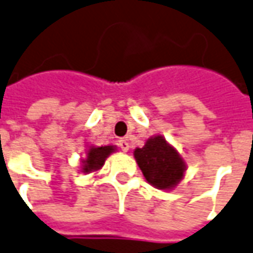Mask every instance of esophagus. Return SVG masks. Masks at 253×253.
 <instances>
[{"mask_svg": "<svg viewBox=\"0 0 253 253\" xmlns=\"http://www.w3.org/2000/svg\"><path fill=\"white\" fill-rule=\"evenodd\" d=\"M118 145H119L122 151H128V149H130V145H128L127 139H121V141L118 142Z\"/></svg>", "mask_w": 253, "mask_h": 253, "instance_id": "esophagus-1", "label": "esophagus"}]
</instances>
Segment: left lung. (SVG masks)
<instances>
[{
    "instance_id": "8db88e82",
    "label": "left lung",
    "mask_w": 253,
    "mask_h": 253,
    "mask_svg": "<svg viewBox=\"0 0 253 253\" xmlns=\"http://www.w3.org/2000/svg\"><path fill=\"white\" fill-rule=\"evenodd\" d=\"M134 157L146 181L154 188L170 190L184 178L185 161L162 135L149 138L143 147L134 150Z\"/></svg>"
}]
</instances>
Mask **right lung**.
I'll use <instances>...</instances> for the list:
<instances>
[{
	"label": "right lung",
	"mask_w": 253,
	"mask_h": 253,
	"mask_svg": "<svg viewBox=\"0 0 253 253\" xmlns=\"http://www.w3.org/2000/svg\"><path fill=\"white\" fill-rule=\"evenodd\" d=\"M115 150H117V147L111 145L100 146V147L89 146L88 150L85 151L87 153L85 160H82V170L80 171L88 174L91 171H96V170L102 169V166L106 162V158Z\"/></svg>",
	"instance_id": "right-lung-1"
}]
</instances>
